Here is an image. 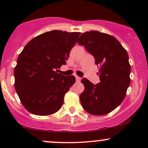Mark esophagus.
<instances>
[{"label": "esophagus", "mask_w": 148, "mask_h": 148, "mask_svg": "<svg viewBox=\"0 0 148 148\" xmlns=\"http://www.w3.org/2000/svg\"><path fill=\"white\" fill-rule=\"evenodd\" d=\"M76 81L79 82V81L81 80V77H79V76H76Z\"/></svg>", "instance_id": "1"}]
</instances>
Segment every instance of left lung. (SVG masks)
<instances>
[{
    "label": "left lung",
    "instance_id": "1",
    "mask_svg": "<svg viewBox=\"0 0 148 148\" xmlns=\"http://www.w3.org/2000/svg\"><path fill=\"white\" fill-rule=\"evenodd\" d=\"M77 42L95 57L100 79L96 85L86 78L81 80L85 87L80 95L81 105L91 115L108 114L123 102L130 86L127 51L115 37L96 30L83 33Z\"/></svg>",
    "mask_w": 148,
    "mask_h": 148
}]
</instances>
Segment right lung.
<instances>
[{"label":"right lung","mask_w":148,"mask_h":148,"mask_svg":"<svg viewBox=\"0 0 148 148\" xmlns=\"http://www.w3.org/2000/svg\"><path fill=\"white\" fill-rule=\"evenodd\" d=\"M81 33L46 32L34 37L18 56L14 67V88L25 109L49 115L60 109L64 97L75 83L74 76L56 72L66 64Z\"/></svg>","instance_id":"add662e5"}]
</instances>
